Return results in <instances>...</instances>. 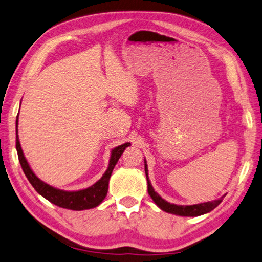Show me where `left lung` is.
I'll use <instances>...</instances> for the list:
<instances>
[{
    "mask_svg": "<svg viewBox=\"0 0 262 262\" xmlns=\"http://www.w3.org/2000/svg\"><path fill=\"white\" fill-rule=\"evenodd\" d=\"M145 172H146V178H147V187H148V194L153 201L157 204L160 208L167 213L181 215V216H199V215H203L213 210L215 207L221 204L222 199L209 201V203H204V204H198V205H191V206H181V205H175L170 204L162 199L157 192L154 191L153 186L150 185V182L148 180V170H147V164H146L145 160Z\"/></svg>",
    "mask_w": 262,
    "mask_h": 262,
    "instance_id": "obj_1",
    "label": "left lung"
}]
</instances>
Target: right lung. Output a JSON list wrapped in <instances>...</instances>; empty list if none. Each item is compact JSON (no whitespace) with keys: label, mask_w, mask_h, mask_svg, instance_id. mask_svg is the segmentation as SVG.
<instances>
[{"label":"right lung","mask_w":262,"mask_h":262,"mask_svg":"<svg viewBox=\"0 0 262 262\" xmlns=\"http://www.w3.org/2000/svg\"><path fill=\"white\" fill-rule=\"evenodd\" d=\"M18 116L16 119V149L18 153V159H19L20 166L23 171H24L27 180L34 187L35 191L38 192L50 203L59 206L62 208L72 209V210H84L94 208L96 206H99L102 200L105 198L108 192V184H109V178L112 176V172L114 170V167L116 166L118 159L121 158L122 153L124 152L127 146H130V143H125L123 145H119L118 147H115L112 150V157L109 160V166L107 171L103 173V176L100 180L90 187H87L85 190L80 191H63L55 189V187L46 184L45 182L39 180L38 177L34 175V172L32 171L29 163H27L26 159L23 153L19 139H18Z\"/></svg>","instance_id":"add662e5"}]
</instances>
